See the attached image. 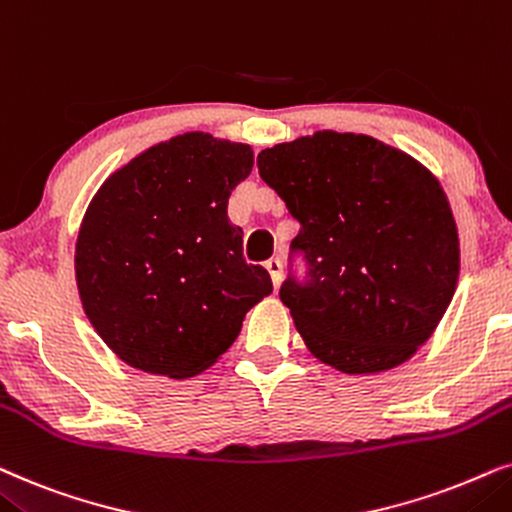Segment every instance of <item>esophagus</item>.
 Here are the masks:
<instances>
[{
  "label": "esophagus",
  "mask_w": 512,
  "mask_h": 512,
  "mask_svg": "<svg viewBox=\"0 0 512 512\" xmlns=\"http://www.w3.org/2000/svg\"><path fill=\"white\" fill-rule=\"evenodd\" d=\"M264 267H267L269 276H271V283H274V290H276L278 285H281V278H283V264H281V260H269L267 264H264Z\"/></svg>",
  "instance_id": "34e87169"
}]
</instances>
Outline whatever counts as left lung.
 <instances>
[{
  "label": "left lung",
  "instance_id": "8db88e82",
  "mask_svg": "<svg viewBox=\"0 0 512 512\" xmlns=\"http://www.w3.org/2000/svg\"><path fill=\"white\" fill-rule=\"evenodd\" d=\"M260 177L302 224L309 278L281 302L306 349L344 374L403 365L428 342L459 283V231L438 177L358 133L316 131L262 149Z\"/></svg>",
  "mask_w": 512,
  "mask_h": 512
}]
</instances>
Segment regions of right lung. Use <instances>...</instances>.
<instances>
[{
	"label": "right lung",
	"instance_id": "obj_1",
	"mask_svg": "<svg viewBox=\"0 0 512 512\" xmlns=\"http://www.w3.org/2000/svg\"><path fill=\"white\" fill-rule=\"evenodd\" d=\"M252 161L243 142L182 133L114 170L88 203L74 248L79 299L126 365L201 374L271 295L267 269L245 264L243 231L227 217Z\"/></svg>",
	"mask_w": 512,
	"mask_h": 512
}]
</instances>
